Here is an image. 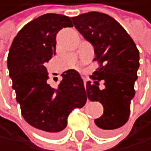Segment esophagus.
I'll return each mask as SVG.
<instances>
[{"label":"esophagus","instance_id":"obj_1","mask_svg":"<svg viewBox=\"0 0 151 151\" xmlns=\"http://www.w3.org/2000/svg\"><path fill=\"white\" fill-rule=\"evenodd\" d=\"M87 81H88L87 79H84V86H85V88L87 87Z\"/></svg>","mask_w":151,"mask_h":151}]
</instances>
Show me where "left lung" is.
<instances>
[{
	"label": "left lung",
	"mask_w": 151,
	"mask_h": 151,
	"mask_svg": "<svg viewBox=\"0 0 151 151\" xmlns=\"http://www.w3.org/2000/svg\"><path fill=\"white\" fill-rule=\"evenodd\" d=\"M72 21L94 48L93 61L99 67L90 76L93 83L87 82L86 93L91 101L103 105V115L94 119L95 130L100 136H108L129 120L138 77L139 51L121 24L107 14L93 11L73 17Z\"/></svg>",
	"instance_id": "8db88e82"
}]
</instances>
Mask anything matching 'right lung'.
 I'll return each mask as SVG.
<instances>
[{
	"instance_id": "1",
	"label": "right lung",
	"mask_w": 151,
	"mask_h": 151,
	"mask_svg": "<svg viewBox=\"0 0 151 151\" xmlns=\"http://www.w3.org/2000/svg\"><path fill=\"white\" fill-rule=\"evenodd\" d=\"M69 17L49 13L25 24L10 46L7 66L22 115L32 127L56 136L67 126L68 116L86 104L87 94L79 74L65 71L58 89L47 83L46 64L56 55V36L72 27Z\"/></svg>"
}]
</instances>
